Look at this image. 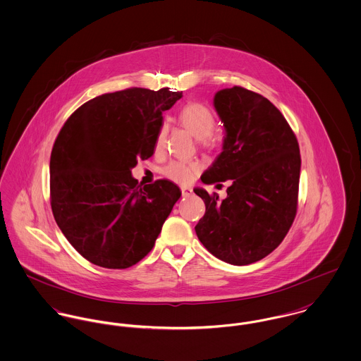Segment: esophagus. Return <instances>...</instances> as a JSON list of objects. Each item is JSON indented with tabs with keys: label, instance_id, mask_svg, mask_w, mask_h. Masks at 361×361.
<instances>
[{
	"label": "esophagus",
	"instance_id": "1",
	"mask_svg": "<svg viewBox=\"0 0 361 361\" xmlns=\"http://www.w3.org/2000/svg\"><path fill=\"white\" fill-rule=\"evenodd\" d=\"M181 194H183L184 197H187V196L192 195V190L190 187H181Z\"/></svg>",
	"mask_w": 361,
	"mask_h": 361
}]
</instances>
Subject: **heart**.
I'll list each match as a JSON object with an SVG mask.
<instances>
[{"instance_id":"obj_1","label":"heart","mask_w":361,"mask_h":361,"mask_svg":"<svg viewBox=\"0 0 361 361\" xmlns=\"http://www.w3.org/2000/svg\"><path fill=\"white\" fill-rule=\"evenodd\" d=\"M181 125L194 136L195 139L203 140L209 137L216 126L214 114L209 107L200 103L187 104L178 115ZM166 135V125H162L157 133L155 151H159L164 145ZM199 171V165L195 162H171L169 164L164 173L170 180L176 183H188L194 178Z\"/></svg>"}]
</instances>
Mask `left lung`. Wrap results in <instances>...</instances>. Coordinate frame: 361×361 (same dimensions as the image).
<instances>
[{"label":"left lung","instance_id":"left-lung-1","mask_svg":"<svg viewBox=\"0 0 361 361\" xmlns=\"http://www.w3.org/2000/svg\"><path fill=\"white\" fill-rule=\"evenodd\" d=\"M213 106L225 135L221 154L200 180L231 185L224 200L194 188L206 204L195 232L219 259L249 265L276 249L294 221L300 147L281 112L258 93L226 87L214 94Z\"/></svg>","mask_w":361,"mask_h":361}]
</instances>
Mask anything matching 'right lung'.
<instances>
[{"mask_svg":"<svg viewBox=\"0 0 361 361\" xmlns=\"http://www.w3.org/2000/svg\"><path fill=\"white\" fill-rule=\"evenodd\" d=\"M181 97L169 87L107 93L61 128L49 162L52 212L92 264L125 269L154 247L181 191L169 180L140 187L132 169L154 155L162 114Z\"/></svg>","mask_w":361,"mask_h":361,"instance_id":"obj_1","label":"right lung"}]
</instances>
